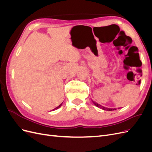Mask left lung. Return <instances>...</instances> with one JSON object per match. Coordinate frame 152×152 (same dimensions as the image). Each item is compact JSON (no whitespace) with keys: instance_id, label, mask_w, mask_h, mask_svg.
I'll return each mask as SVG.
<instances>
[{"instance_id":"8db88e82","label":"left lung","mask_w":152,"mask_h":152,"mask_svg":"<svg viewBox=\"0 0 152 152\" xmlns=\"http://www.w3.org/2000/svg\"><path fill=\"white\" fill-rule=\"evenodd\" d=\"M92 102H93V103H94V104L95 106H96V107L99 108H101V109H103V110H107V111H112V110H116L115 108H108L104 107H103V106H102L101 104H98V103H96L95 102H94L93 100H92Z\"/></svg>"}]
</instances>
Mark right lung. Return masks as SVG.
<instances>
[{"instance_id": "obj_1", "label": "right lung", "mask_w": 152, "mask_h": 152, "mask_svg": "<svg viewBox=\"0 0 152 152\" xmlns=\"http://www.w3.org/2000/svg\"><path fill=\"white\" fill-rule=\"evenodd\" d=\"M62 104H63V103H61V104H59V106H58V107H56V108H54V109H53V110H57V109H58V108H60V107H61V105H62Z\"/></svg>"}]
</instances>
